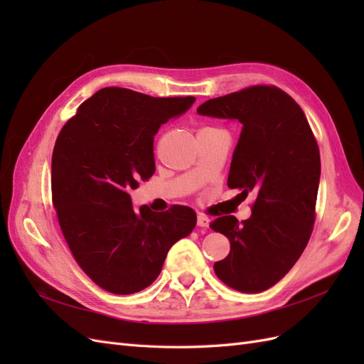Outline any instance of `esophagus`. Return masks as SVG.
Instances as JSON below:
<instances>
[{
	"mask_svg": "<svg viewBox=\"0 0 364 364\" xmlns=\"http://www.w3.org/2000/svg\"><path fill=\"white\" fill-rule=\"evenodd\" d=\"M197 226L208 228L209 226V218L205 214H199V215H197Z\"/></svg>",
	"mask_w": 364,
	"mask_h": 364,
	"instance_id": "1",
	"label": "esophagus"
}]
</instances>
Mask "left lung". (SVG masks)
<instances>
[{"mask_svg":"<svg viewBox=\"0 0 364 364\" xmlns=\"http://www.w3.org/2000/svg\"><path fill=\"white\" fill-rule=\"evenodd\" d=\"M197 112L243 124L228 186L255 193L247 220L223 215L209 225L230 243L214 272L230 289L264 291L290 272L311 237L321 179L317 141L301 106L273 85L211 98Z\"/></svg>","mask_w":364,"mask_h":364,"instance_id":"8db88e82","label":"left lung"}]
</instances>
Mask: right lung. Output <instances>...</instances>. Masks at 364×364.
<instances>
[{"label": "right lung", "mask_w": 364, "mask_h": 364, "mask_svg": "<svg viewBox=\"0 0 364 364\" xmlns=\"http://www.w3.org/2000/svg\"><path fill=\"white\" fill-rule=\"evenodd\" d=\"M194 100L103 87L77 107L56 139L51 196L60 230L80 269L109 293L147 289L170 247L197 223L188 206L136 213L130 199L155 173L153 136L161 124Z\"/></svg>", "instance_id": "add662e5"}]
</instances>
